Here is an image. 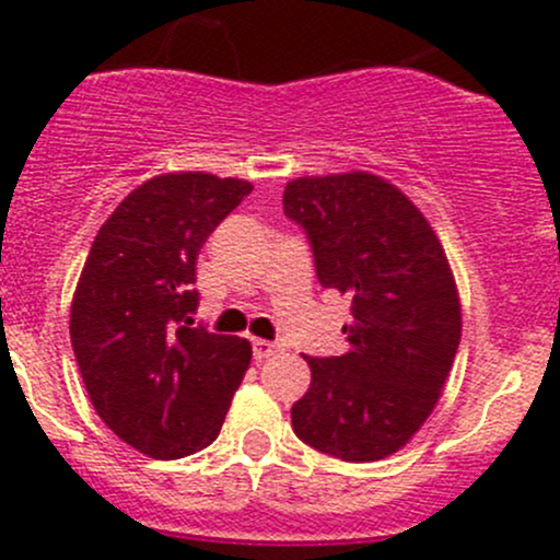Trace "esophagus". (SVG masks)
Masks as SVG:
<instances>
[{"instance_id": "1", "label": "esophagus", "mask_w": 560, "mask_h": 560, "mask_svg": "<svg viewBox=\"0 0 560 560\" xmlns=\"http://www.w3.org/2000/svg\"><path fill=\"white\" fill-rule=\"evenodd\" d=\"M252 352H254V360H265V358H273L276 352H281V347L273 341H265V338H254Z\"/></svg>"}]
</instances>
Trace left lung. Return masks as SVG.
<instances>
[{"label": "left lung", "mask_w": 560, "mask_h": 560, "mask_svg": "<svg viewBox=\"0 0 560 560\" xmlns=\"http://www.w3.org/2000/svg\"><path fill=\"white\" fill-rule=\"evenodd\" d=\"M316 279L352 298L349 349L306 358L312 387L292 431L319 453L369 463L398 453L431 417L460 343V298L447 254L420 208L363 171L287 184Z\"/></svg>", "instance_id": "1"}]
</instances>
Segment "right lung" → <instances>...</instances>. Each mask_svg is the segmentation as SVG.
<instances>
[{
	"label": "right lung",
	"instance_id": "1",
	"mask_svg": "<svg viewBox=\"0 0 560 560\" xmlns=\"http://www.w3.org/2000/svg\"><path fill=\"white\" fill-rule=\"evenodd\" d=\"M252 191L241 178L165 173L129 191L94 238L70 308V341L103 422L173 460L222 431L252 363L246 338L195 325L197 254Z\"/></svg>",
	"mask_w": 560,
	"mask_h": 560
}]
</instances>
